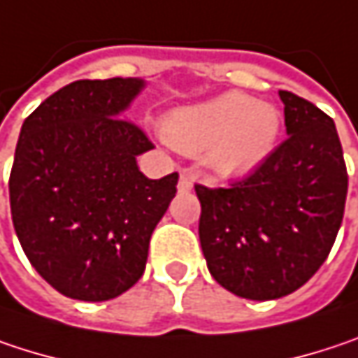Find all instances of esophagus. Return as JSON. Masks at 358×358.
I'll use <instances>...</instances> for the list:
<instances>
[{
    "label": "esophagus",
    "mask_w": 358,
    "mask_h": 358,
    "mask_svg": "<svg viewBox=\"0 0 358 358\" xmlns=\"http://www.w3.org/2000/svg\"><path fill=\"white\" fill-rule=\"evenodd\" d=\"M192 188V176L188 172H180L178 180V190L180 192H188Z\"/></svg>",
    "instance_id": "1"
}]
</instances>
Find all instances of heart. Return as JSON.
Wrapping results in <instances>:
<instances>
[{
	"label": "heart",
	"instance_id": "heart-1",
	"mask_svg": "<svg viewBox=\"0 0 358 358\" xmlns=\"http://www.w3.org/2000/svg\"><path fill=\"white\" fill-rule=\"evenodd\" d=\"M174 149L201 155L215 176H244L262 166L275 151L280 114L271 102L227 92L211 100L180 106L162 122Z\"/></svg>",
	"mask_w": 358,
	"mask_h": 358
}]
</instances>
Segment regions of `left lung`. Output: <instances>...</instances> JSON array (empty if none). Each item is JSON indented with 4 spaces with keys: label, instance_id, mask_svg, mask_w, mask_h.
<instances>
[{
    "label": "left lung",
    "instance_id": "1",
    "mask_svg": "<svg viewBox=\"0 0 358 358\" xmlns=\"http://www.w3.org/2000/svg\"><path fill=\"white\" fill-rule=\"evenodd\" d=\"M278 96L287 141L227 188L194 186L209 273L252 301L285 297L317 273L341 229L348 190L334 120L291 92Z\"/></svg>",
    "mask_w": 358,
    "mask_h": 358
}]
</instances>
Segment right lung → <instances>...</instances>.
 <instances>
[{"label":"right lung","instance_id":"add662e5","mask_svg":"<svg viewBox=\"0 0 358 358\" xmlns=\"http://www.w3.org/2000/svg\"><path fill=\"white\" fill-rule=\"evenodd\" d=\"M143 87L139 78L80 80L22 124L10 174L14 229L36 273L71 299L129 291L176 196L178 174L147 178L137 155L153 145L120 118Z\"/></svg>","mask_w":358,"mask_h":358}]
</instances>
